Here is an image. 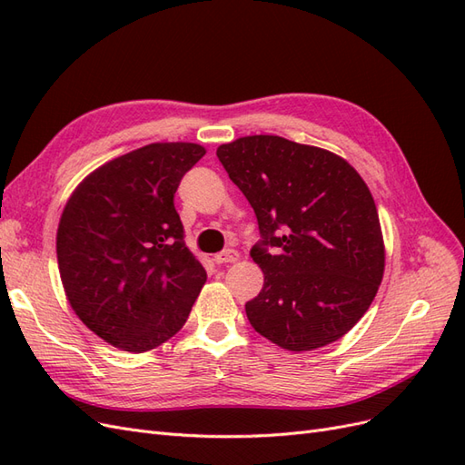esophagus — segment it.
Returning <instances> with one entry per match:
<instances>
[{"mask_svg": "<svg viewBox=\"0 0 465 465\" xmlns=\"http://www.w3.org/2000/svg\"><path fill=\"white\" fill-rule=\"evenodd\" d=\"M236 260H238V252H234V250H224V252L215 254V263H232Z\"/></svg>", "mask_w": 465, "mask_h": 465, "instance_id": "obj_1", "label": "esophagus"}]
</instances>
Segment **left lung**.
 I'll use <instances>...</instances> for the list:
<instances>
[{
    "label": "left lung",
    "instance_id": "left-lung-1",
    "mask_svg": "<svg viewBox=\"0 0 465 465\" xmlns=\"http://www.w3.org/2000/svg\"><path fill=\"white\" fill-rule=\"evenodd\" d=\"M217 157L263 236L250 250L263 272L260 294L246 302L252 328L294 353L337 341L369 311L384 277L369 186L340 154L279 135L238 137Z\"/></svg>",
    "mask_w": 465,
    "mask_h": 465
}]
</instances>
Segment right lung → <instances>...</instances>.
Masks as SVG:
<instances>
[{
  "label": "right lung",
  "mask_w": 465,
  "mask_h": 465,
  "mask_svg": "<svg viewBox=\"0 0 465 465\" xmlns=\"http://www.w3.org/2000/svg\"><path fill=\"white\" fill-rule=\"evenodd\" d=\"M203 154L188 142L139 147L83 178L62 211L65 297L93 333L128 353L176 335L205 285L174 207L182 176Z\"/></svg>",
  "instance_id": "add662e5"
}]
</instances>
